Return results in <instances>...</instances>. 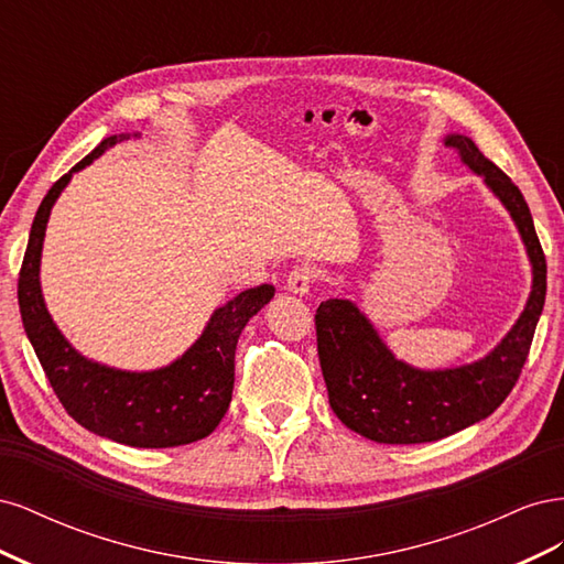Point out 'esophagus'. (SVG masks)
Here are the masks:
<instances>
[{
  "label": "esophagus",
  "mask_w": 564,
  "mask_h": 564,
  "mask_svg": "<svg viewBox=\"0 0 564 564\" xmlns=\"http://www.w3.org/2000/svg\"><path fill=\"white\" fill-rule=\"evenodd\" d=\"M315 282V268L308 265V263H301V265H294L292 272L286 275V289L292 294H308L311 286Z\"/></svg>",
  "instance_id": "obj_1"
}]
</instances>
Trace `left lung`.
I'll return each instance as SVG.
<instances>
[{
  "mask_svg": "<svg viewBox=\"0 0 564 564\" xmlns=\"http://www.w3.org/2000/svg\"><path fill=\"white\" fill-rule=\"evenodd\" d=\"M445 148L501 199L532 261V294L501 344L482 360L423 371L392 355L373 324L348 299L322 301L315 313L317 355L329 404L350 431L383 445L433 442L487 419L520 379L545 301V256L520 187L489 162L468 135L452 133Z\"/></svg>",
  "mask_w": 564,
  "mask_h": 564,
  "instance_id": "1",
  "label": "left lung"
}]
</instances>
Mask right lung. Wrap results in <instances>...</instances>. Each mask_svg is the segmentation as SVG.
I'll return each mask as SVG.
<instances>
[{
	"instance_id": "right-lung-1",
	"label": "right lung",
	"mask_w": 564,
	"mask_h": 564,
	"mask_svg": "<svg viewBox=\"0 0 564 564\" xmlns=\"http://www.w3.org/2000/svg\"><path fill=\"white\" fill-rule=\"evenodd\" d=\"M127 133L100 141L87 158L61 176L32 220L19 272L23 327L56 398L84 429L119 445L162 449L191 445L214 433L226 416L235 383V348L247 322L275 296L261 284L214 311L207 327L176 362L155 371H122L79 355L51 319L40 286V259L51 207L75 172L104 155Z\"/></svg>"
}]
</instances>
